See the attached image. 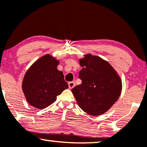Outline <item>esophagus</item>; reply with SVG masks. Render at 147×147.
<instances>
[{"label": "esophagus", "instance_id": "esophagus-1", "mask_svg": "<svg viewBox=\"0 0 147 147\" xmlns=\"http://www.w3.org/2000/svg\"><path fill=\"white\" fill-rule=\"evenodd\" d=\"M75 83H74V82H69V83H68V87H69V89H72V88H73L74 87H75Z\"/></svg>", "mask_w": 147, "mask_h": 147}]
</instances>
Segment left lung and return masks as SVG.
I'll return each instance as SVG.
<instances>
[{
	"label": "left lung",
	"instance_id": "8db88e82",
	"mask_svg": "<svg viewBox=\"0 0 147 147\" xmlns=\"http://www.w3.org/2000/svg\"><path fill=\"white\" fill-rule=\"evenodd\" d=\"M79 63L81 85L72 89L79 106L92 116L107 112L118 101L122 89L121 78L106 60L91 54H84Z\"/></svg>",
	"mask_w": 147,
	"mask_h": 147
}]
</instances>
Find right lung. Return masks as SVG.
<instances>
[{"mask_svg": "<svg viewBox=\"0 0 147 147\" xmlns=\"http://www.w3.org/2000/svg\"><path fill=\"white\" fill-rule=\"evenodd\" d=\"M59 63V60L48 54L37 60L27 70L22 90L29 105L39 109L46 108L68 89L63 72L57 68Z\"/></svg>", "mask_w": 147, "mask_h": 147, "instance_id": "obj_1", "label": "right lung"}]
</instances>
